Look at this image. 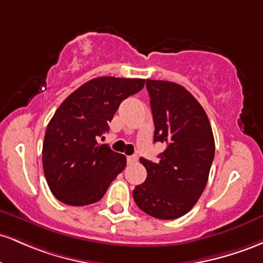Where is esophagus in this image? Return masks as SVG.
I'll return each mask as SVG.
<instances>
[{
    "mask_svg": "<svg viewBox=\"0 0 263 263\" xmlns=\"http://www.w3.org/2000/svg\"><path fill=\"white\" fill-rule=\"evenodd\" d=\"M138 161V156L137 155H132V156H128V164L132 165V164H135Z\"/></svg>",
    "mask_w": 263,
    "mask_h": 263,
    "instance_id": "esophagus-1",
    "label": "esophagus"
}]
</instances>
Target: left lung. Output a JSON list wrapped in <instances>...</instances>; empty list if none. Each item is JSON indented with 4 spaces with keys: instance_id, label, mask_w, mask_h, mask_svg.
<instances>
[{
    "instance_id": "1",
    "label": "left lung",
    "mask_w": 263,
    "mask_h": 263,
    "mask_svg": "<svg viewBox=\"0 0 263 263\" xmlns=\"http://www.w3.org/2000/svg\"><path fill=\"white\" fill-rule=\"evenodd\" d=\"M146 89L154 141L166 147L158 163L140 158L147 175L133 197L150 216L174 220L187 214L205 190L215 156L214 134L203 108L182 85L146 79Z\"/></svg>"
}]
</instances>
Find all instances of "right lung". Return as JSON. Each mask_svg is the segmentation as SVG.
<instances>
[{
	"instance_id": "obj_1",
	"label": "right lung",
	"mask_w": 263,
	"mask_h": 263,
	"mask_svg": "<svg viewBox=\"0 0 263 263\" xmlns=\"http://www.w3.org/2000/svg\"><path fill=\"white\" fill-rule=\"evenodd\" d=\"M145 79L99 77L58 107L44 135L43 171L52 194L66 205L84 206L104 196L124 170L125 155L99 145L120 103L140 92Z\"/></svg>"
}]
</instances>
